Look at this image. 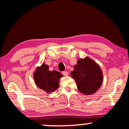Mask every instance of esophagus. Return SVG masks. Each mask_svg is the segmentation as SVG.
Here are the masks:
<instances>
[{"label": "esophagus", "instance_id": "esophagus-1", "mask_svg": "<svg viewBox=\"0 0 129 129\" xmlns=\"http://www.w3.org/2000/svg\"><path fill=\"white\" fill-rule=\"evenodd\" d=\"M62 75H64V76H68V75H69V72H67V71H63V72H62Z\"/></svg>", "mask_w": 129, "mask_h": 129}]
</instances>
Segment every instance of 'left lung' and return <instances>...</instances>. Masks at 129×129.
Segmentation results:
<instances>
[{
  "label": "left lung",
  "instance_id": "left-lung-1",
  "mask_svg": "<svg viewBox=\"0 0 129 129\" xmlns=\"http://www.w3.org/2000/svg\"><path fill=\"white\" fill-rule=\"evenodd\" d=\"M70 74L76 82L78 89L85 95L95 93L103 82V71L89 57L79 59Z\"/></svg>",
  "mask_w": 129,
  "mask_h": 129
}]
</instances>
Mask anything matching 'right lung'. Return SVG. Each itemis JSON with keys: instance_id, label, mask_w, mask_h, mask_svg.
Instances as JSON below:
<instances>
[{"instance_id": "add662e5", "label": "right lung", "mask_w": 129, "mask_h": 129, "mask_svg": "<svg viewBox=\"0 0 129 129\" xmlns=\"http://www.w3.org/2000/svg\"><path fill=\"white\" fill-rule=\"evenodd\" d=\"M63 75L57 71L49 70V67L43 63L38 67L33 73L35 84L39 88L50 93L53 92L59 87V79Z\"/></svg>"}]
</instances>
